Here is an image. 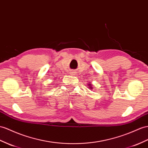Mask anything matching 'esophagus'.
Masks as SVG:
<instances>
[{
    "mask_svg": "<svg viewBox=\"0 0 148 148\" xmlns=\"http://www.w3.org/2000/svg\"><path fill=\"white\" fill-rule=\"evenodd\" d=\"M75 72L74 71H72V72H71V75H75Z\"/></svg>",
    "mask_w": 148,
    "mask_h": 148,
    "instance_id": "34e87169",
    "label": "esophagus"
}]
</instances>
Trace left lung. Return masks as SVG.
Listing matches in <instances>:
<instances>
[{
	"mask_svg": "<svg viewBox=\"0 0 148 148\" xmlns=\"http://www.w3.org/2000/svg\"><path fill=\"white\" fill-rule=\"evenodd\" d=\"M88 85H90H90H91V84H89ZM91 89H92V88H91Z\"/></svg>",
	"mask_w": 148,
	"mask_h": 148,
	"instance_id": "8db88e82",
	"label": "left lung"
}]
</instances>
